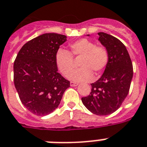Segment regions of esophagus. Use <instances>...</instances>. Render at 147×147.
<instances>
[{"label": "esophagus", "instance_id": "obj_1", "mask_svg": "<svg viewBox=\"0 0 147 147\" xmlns=\"http://www.w3.org/2000/svg\"><path fill=\"white\" fill-rule=\"evenodd\" d=\"M78 86V83L76 82H71V86Z\"/></svg>", "mask_w": 147, "mask_h": 147}]
</instances>
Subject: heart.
<instances>
[{"label":"heart","instance_id":"obj_1","mask_svg":"<svg viewBox=\"0 0 147 147\" xmlns=\"http://www.w3.org/2000/svg\"><path fill=\"white\" fill-rule=\"evenodd\" d=\"M70 51L59 49L55 61V65L65 76H68L74 67V58H79L80 68L74 71L69 78L74 81L91 80L93 72L99 75L104 71L109 61V53L104 46H97L92 41L82 38L70 44Z\"/></svg>","mask_w":147,"mask_h":147}]
</instances>
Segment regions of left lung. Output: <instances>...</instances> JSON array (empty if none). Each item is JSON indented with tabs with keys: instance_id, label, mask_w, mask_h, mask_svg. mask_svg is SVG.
<instances>
[{
	"instance_id": "1",
	"label": "left lung",
	"mask_w": 147,
	"mask_h": 147,
	"mask_svg": "<svg viewBox=\"0 0 147 147\" xmlns=\"http://www.w3.org/2000/svg\"><path fill=\"white\" fill-rule=\"evenodd\" d=\"M98 40L109 53V61L98 80L92 83V90L82 102L90 112L98 116L114 113L122 105L130 88L133 67L125 46L112 35L98 33Z\"/></svg>"
}]
</instances>
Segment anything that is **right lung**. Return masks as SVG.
Returning <instances> with one entry per match:
<instances>
[{
    "mask_svg": "<svg viewBox=\"0 0 147 147\" xmlns=\"http://www.w3.org/2000/svg\"><path fill=\"white\" fill-rule=\"evenodd\" d=\"M65 35L47 33L27 42L13 65V80L22 104L37 116H46L59 107L70 81L58 73L55 57Z\"/></svg>",
    "mask_w": 147,
    "mask_h": 147,
    "instance_id": "add662e5",
    "label": "right lung"
}]
</instances>
